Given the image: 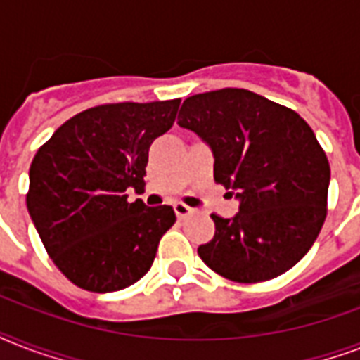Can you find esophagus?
Instances as JSON below:
<instances>
[{
	"label": "esophagus",
	"mask_w": 360,
	"mask_h": 360,
	"mask_svg": "<svg viewBox=\"0 0 360 360\" xmlns=\"http://www.w3.org/2000/svg\"><path fill=\"white\" fill-rule=\"evenodd\" d=\"M174 209H175V214H177V219L179 220L186 219L188 214H192V209L188 207V205H185V203H175Z\"/></svg>",
	"instance_id": "34e87169"
}]
</instances>
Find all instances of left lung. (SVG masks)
<instances>
[{
    "label": "left lung",
    "instance_id": "left-lung-1",
    "mask_svg": "<svg viewBox=\"0 0 360 360\" xmlns=\"http://www.w3.org/2000/svg\"><path fill=\"white\" fill-rule=\"evenodd\" d=\"M179 127L213 151L214 181L239 200L233 219L211 214L214 237L198 254L240 284L280 276L318 239L330 168L301 115L248 89L226 87L183 103Z\"/></svg>",
    "mask_w": 360,
    "mask_h": 360
}]
</instances>
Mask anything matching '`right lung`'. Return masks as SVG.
I'll return each mask as SVG.
<instances>
[{
    "label": "right lung",
    "instance_id": "add662e5",
    "mask_svg": "<svg viewBox=\"0 0 360 360\" xmlns=\"http://www.w3.org/2000/svg\"><path fill=\"white\" fill-rule=\"evenodd\" d=\"M181 101L95 106L65 121L30 168L27 211L56 267L82 290L129 288L151 269L174 226L169 205L129 202L141 188L149 147Z\"/></svg>",
    "mask_w": 360,
    "mask_h": 360
}]
</instances>
